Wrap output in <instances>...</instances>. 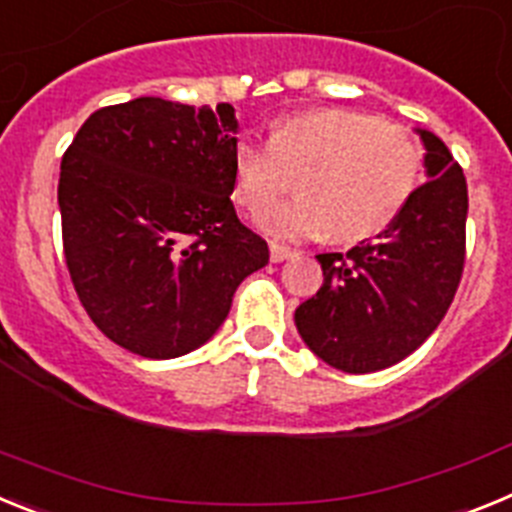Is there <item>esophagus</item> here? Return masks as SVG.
Returning <instances> with one entry per match:
<instances>
[{"label": "esophagus", "mask_w": 512, "mask_h": 512, "mask_svg": "<svg viewBox=\"0 0 512 512\" xmlns=\"http://www.w3.org/2000/svg\"><path fill=\"white\" fill-rule=\"evenodd\" d=\"M295 256V251L287 246H282V243H269V259L274 261V264H282V261L292 259Z\"/></svg>", "instance_id": "34e87169"}]
</instances>
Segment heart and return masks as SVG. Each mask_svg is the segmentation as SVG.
I'll list each match as a JSON object with an SVG mask.
<instances>
[{"instance_id":"b5f03b06","label":"heart","mask_w":512,"mask_h":512,"mask_svg":"<svg viewBox=\"0 0 512 512\" xmlns=\"http://www.w3.org/2000/svg\"><path fill=\"white\" fill-rule=\"evenodd\" d=\"M423 148L410 130L354 110L302 112L279 122L269 143L243 138L233 148V194L260 207L300 168V195L253 217L279 241L318 238L361 241L395 220L418 187Z\"/></svg>"}]
</instances>
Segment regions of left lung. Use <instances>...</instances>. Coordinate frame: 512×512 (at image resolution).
Wrapping results in <instances>:
<instances>
[{
	"mask_svg": "<svg viewBox=\"0 0 512 512\" xmlns=\"http://www.w3.org/2000/svg\"><path fill=\"white\" fill-rule=\"evenodd\" d=\"M415 133L428 182L374 241L318 253L323 287L295 310L305 346L341 372H379L413 354L438 328L459 287L467 179L438 135Z\"/></svg>",
	"mask_w": 512,
	"mask_h": 512,
	"instance_id": "8db88e82",
	"label": "left lung"
}]
</instances>
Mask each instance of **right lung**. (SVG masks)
<instances>
[{
    "instance_id": "obj_1",
    "label": "right lung",
    "mask_w": 512,
    "mask_h": 512,
    "mask_svg": "<svg viewBox=\"0 0 512 512\" xmlns=\"http://www.w3.org/2000/svg\"><path fill=\"white\" fill-rule=\"evenodd\" d=\"M230 104L138 97L102 107L63 153V253L104 336L146 359L210 341L269 246L235 217Z\"/></svg>"
}]
</instances>
